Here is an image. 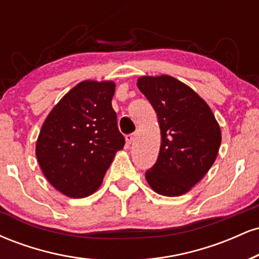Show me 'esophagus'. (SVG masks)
Instances as JSON below:
<instances>
[{"label":"esophagus","mask_w":259,"mask_h":259,"mask_svg":"<svg viewBox=\"0 0 259 259\" xmlns=\"http://www.w3.org/2000/svg\"><path fill=\"white\" fill-rule=\"evenodd\" d=\"M125 140L127 144H134L136 140V134H129V135L125 136Z\"/></svg>","instance_id":"34e87169"}]
</instances>
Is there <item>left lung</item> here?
<instances>
[{
	"label": "left lung",
	"instance_id": "left-lung-1",
	"mask_svg": "<svg viewBox=\"0 0 259 259\" xmlns=\"http://www.w3.org/2000/svg\"><path fill=\"white\" fill-rule=\"evenodd\" d=\"M138 88L156 111L162 135L158 158L145 178L159 195L186 194L217 158L222 142L218 121L209 106L173 76H141Z\"/></svg>",
	"mask_w": 259,
	"mask_h": 259
}]
</instances>
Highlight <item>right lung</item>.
Listing matches in <instances>:
<instances>
[{
	"instance_id": "add662e5",
	"label": "right lung",
	"mask_w": 259,
	"mask_h": 259,
	"mask_svg": "<svg viewBox=\"0 0 259 259\" xmlns=\"http://www.w3.org/2000/svg\"><path fill=\"white\" fill-rule=\"evenodd\" d=\"M114 91L113 81L79 82L53 107L41 127L37 162L49 183L68 197L94 194L124 147L112 107Z\"/></svg>"
}]
</instances>
